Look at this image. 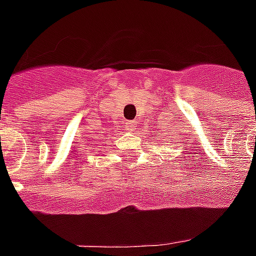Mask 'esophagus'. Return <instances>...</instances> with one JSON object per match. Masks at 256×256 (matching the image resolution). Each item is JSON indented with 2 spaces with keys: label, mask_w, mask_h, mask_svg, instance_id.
Instances as JSON below:
<instances>
[{
  "label": "esophagus",
  "mask_w": 256,
  "mask_h": 256,
  "mask_svg": "<svg viewBox=\"0 0 256 256\" xmlns=\"http://www.w3.org/2000/svg\"><path fill=\"white\" fill-rule=\"evenodd\" d=\"M134 128H136V123L132 122V120L126 123V130H128V132H133Z\"/></svg>",
  "instance_id": "esophagus-1"
}]
</instances>
